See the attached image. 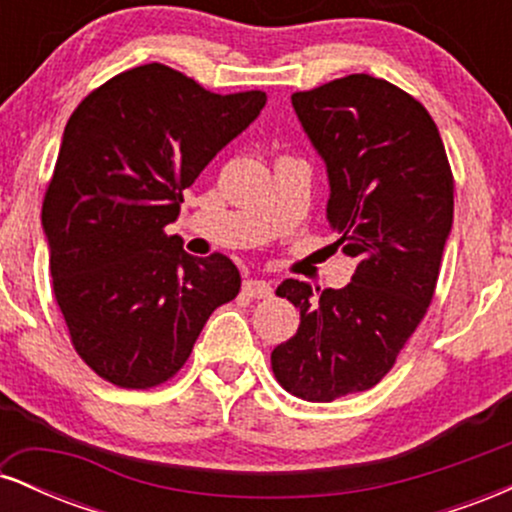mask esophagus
Here are the masks:
<instances>
[{"label": "esophagus", "mask_w": 512, "mask_h": 512, "mask_svg": "<svg viewBox=\"0 0 512 512\" xmlns=\"http://www.w3.org/2000/svg\"><path fill=\"white\" fill-rule=\"evenodd\" d=\"M243 293L250 298H269L274 293V289H272V284L264 279H248L243 284Z\"/></svg>", "instance_id": "34e87169"}]
</instances>
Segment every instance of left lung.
Segmentation results:
<instances>
[{"instance_id": "1", "label": "left lung", "mask_w": 512, "mask_h": 512, "mask_svg": "<svg viewBox=\"0 0 512 512\" xmlns=\"http://www.w3.org/2000/svg\"><path fill=\"white\" fill-rule=\"evenodd\" d=\"M291 105L325 161L334 248L356 272L320 296L281 281L276 296L301 310V325L272 368L291 395L334 402L378 385L424 320L452 228V173L428 110L385 79L351 74Z\"/></svg>"}]
</instances>
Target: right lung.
<instances>
[{
    "mask_svg": "<svg viewBox=\"0 0 512 512\" xmlns=\"http://www.w3.org/2000/svg\"><path fill=\"white\" fill-rule=\"evenodd\" d=\"M264 103L262 91L219 96L154 62L105 81L69 117L43 233L76 354L108 383H166L209 315L238 296L236 264L187 255L163 228L180 216L182 190Z\"/></svg>",
    "mask_w": 512,
    "mask_h": 512,
    "instance_id": "1",
    "label": "right lung"
}]
</instances>
